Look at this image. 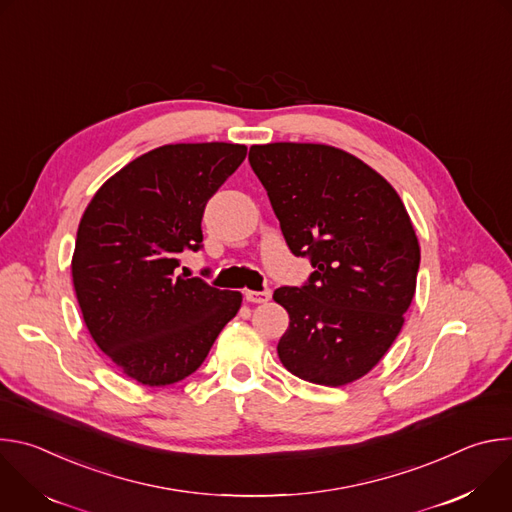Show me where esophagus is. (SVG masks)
Returning a JSON list of instances; mask_svg holds the SVG:
<instances>
[{
  "label": "esophagus",
  "mask_w": 512,
  "mask_h": 512,
  "mask_svg": "<svg viewBox=\"0 0 512 512\" xmlns=\"http://www.w3.org/2000/svg\"><path fill=\"white\" fill-rule=\"evenodd\" d=\"M245 300L251 302V304H267L271 300V289H263V291L247 289L245 291Z\"/></svg>",
  "instance_id": "esophagus-1"
}]
</instances>
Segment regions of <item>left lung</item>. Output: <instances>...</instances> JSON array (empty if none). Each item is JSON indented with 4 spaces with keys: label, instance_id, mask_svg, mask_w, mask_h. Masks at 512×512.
I'll list each match as a JSON object with an SVG mask.
<instances>
[{
    "label": "left lung",
    "instance_id": "left-lung-1",
    "mask_svg": "<svg viewBox=\"0 0 512 512\" xmlns=\"http://www.w3.org/2000/svg\"><path fill=\"white\" fill-rule=\"evenodd\" d=\"M249 162L287 247L316 267L306 285L273 294L289 314L279 360L304 381L348 385L391 348L415 294L421 255L405 204L379 172L332 145H253Z\"/></svg>",
    "mask_w": 512,
    "mask_h": 512
}]
</instances>
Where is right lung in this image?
Listing matches in <instances>:
<instances>
[{
  "instance_id": "1",
  "label": "right lung",
  "mask_w": 512,
  "mask_h": 512,
  "mask_svg": "<svg viewBox=\"0 0 512 512\" xmlns=\"http://www.w3.org/2000/svg\"><path fill=\"white\" fill-rule=\"evenodd\" d=\"M241 143H170L111 176L89 202L72 283L95 344L129 379L174 385L204 362L241 308L239 291L178 273L202 247L208 198L243 164Z\"/></svg>"
}]
</instances>
